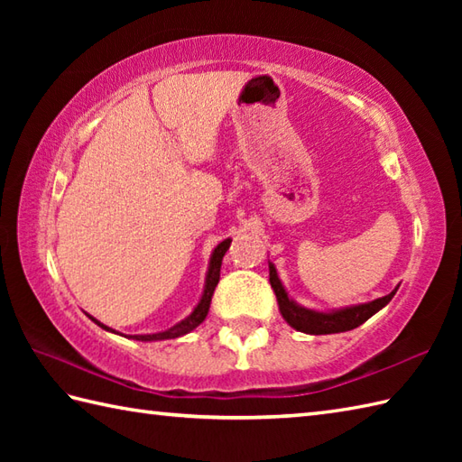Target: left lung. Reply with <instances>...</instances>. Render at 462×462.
Instances as JSON below:
<instances>
[{
    "label": "left lung",
    "mask_w": 462,
    "mask_h": 462,
    "mask_svg": "<svg viewBox=\"0 0 462 462\" xmlns=\"http://www.w3.org/2000/svg\"><path fill=\"white\" fill-rule=\"evenodd\" d=\"M270 283L273 288V293L278 298V306L282 311V318L286 319L293 329L310 333V336H326V333H341L359 328L361 323H365L371 316H375L379 310H383L395 296L397 288L387 293V296L373 300L369 303H359V306L333 310V311H316L298 306L296 301L290 300L288 291L283 290L282 282L278 278L276 266L270 262Z\"/></svg>",
    "instance_id": "1"
}]
</instances>
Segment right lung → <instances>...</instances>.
I'll use <instances>...</instances> for the list:
<instances>
[{"label":"right lung","mask_w":462,"mask_h":462,"mask_svg":"<svg viewBox=\"0 0 462 462\" xmlns=\"http://www.w3.org/2000/svg\"><path fill=\"white\" fill-rule=\"evenodd\" d=\"M230 242H232V240L228 238V240L220 242L218 246L214 248L212 256H210L208 273H206L204 293H202V298H200V301H199V306L194 308V311L190 313L189 318H184L182 321H179V323H176V326H172L171 329H166V331H159V333H146V336H129V337H131V339H136V341H162V339H174V337H180V336H184V333H189V331H192L194 328H199L200 323L206 319V316H208L210 301H212V293H214L216 286H218V280H220L222 258H224L226 250L230 248ZM87 316H89V313H87ZM89 318H91V316H89ZM91 319H93L99 328H103V329H106V331H113V333H116L115 329L103 326V323H101V321H97L95 318H91ZM125 337H126V336H125Z\"/></svg>","instance_id":"right-lung-1"}]
</instances>
